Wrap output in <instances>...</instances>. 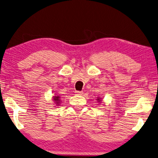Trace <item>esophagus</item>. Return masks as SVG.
<instances>
[{"instance_id":"obj_1","label":"esophagus","mask_w":158,"mask_h":158,"mask_svg":"<svg viewBox=\"0 0 158 158\" xmlns=\"http://www.w3.org/2000/svg\"><path fill=\"white\" fill-rule=\"evenodd\" d=\"M75 93H76L77 95H82V94H83V92H81V91H76V92H75Z\"/></svg>"}]
</instances>
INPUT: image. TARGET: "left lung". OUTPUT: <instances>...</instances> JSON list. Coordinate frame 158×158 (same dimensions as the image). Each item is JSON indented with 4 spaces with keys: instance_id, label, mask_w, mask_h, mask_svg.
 Here are the masks:
<instances>
[{
    "instance_id": "obj_1",
    "label": "left lung",
    "mask_w": 158,
    "mask_h": 158,
    "mask_svg": "<svg viewBox=\"0 0 158 158\" xmlns=\"http://www.w3.org/2000/svg\"><path fill=\"white\" fill-rule=\"evenodd\" d=\"M97 100H98V102H101V98H98Z\"/></svg>"
}]
</instances>
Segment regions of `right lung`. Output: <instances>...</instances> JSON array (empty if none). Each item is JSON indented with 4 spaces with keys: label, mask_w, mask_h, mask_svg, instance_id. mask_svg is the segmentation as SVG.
<instances>
[{
    "label": "right lung",
    "mask_w": 158,
    "mask_h": 158,
    "mask_svg": "<svg viewBox=\"0 0 158 158\" xmlns=\"http://www.w3.org/2000/svg\"><path fill=\"white\" fill-rule=\"evenodd\" d=\"M52 101H54V103H55L56 106H59L60 103V97L59 96H54L53 98H52Z\"/></svg>",
    "instance_id": "add662e5"
}]
</instances>
